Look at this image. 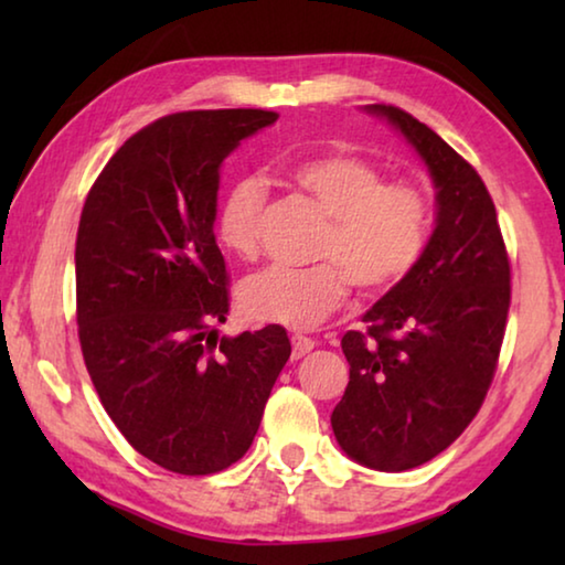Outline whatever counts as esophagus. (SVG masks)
<instances>
[{"instance_id": "1", "label": "esophagus", "mask_w": 565, "mask_h": 565, "mask_svg": "<svg viewBox=\"0 0 565 565\" xmlns=\"http://www.w3.org/2000/svg\"><path fill=\"white\" fill-rule=\"evenodd\" d=\"M313 347H317V343H313L309 337L296 333V337H291V359H303L306 353L313 351Z\"/></svg>"}]
</instances>
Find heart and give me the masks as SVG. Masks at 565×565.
I'll use <instances>...</instances> for the list:
<instances>
[{
    "label": "heart",
    "mask_w": 565,
    "mask_h": 565,
    "mask_svg": "<svg viewBox=\"0 0 565 565\" xmlns=\"http://www.w3.org/2000/svg\"><path fill=\"white\" fill-rule=\"evenodd\" d=\"M289 177L329 216L319 262L303 269L269 266L238 286L246 317L286 329H313L339 309L349 284L386 291L416 269L431 234V199L411 181H386L374 161L329 151L294 164ZM264 179H236L218 202L216 236L228 254L254 259L266 206Z\"/></svg>",
    "instance_id": "1"
}]
</instances>
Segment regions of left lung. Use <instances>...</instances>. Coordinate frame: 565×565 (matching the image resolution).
Returning <instances> with one entry per match:
<instances>
[{"label": "left lung", "mask_w": 565, "mask_h": 565, "mask_svg": "<svg viewBox=\"0 0 565 565\" xmlns=\"http://www.w3.org/2000/svg\"><path fill=\"white\" fill-rule=\"evenodd\" d=\"M428 169L436 226L404 281L341 339L349 386L331 414L343 454L374 471H408L451 446L493 381L511 303V266L491 194L476 169L404 109L369 104Z\"/></svg>", "instance_id": "1"}]
</instances>
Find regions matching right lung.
Listing matches in <instances>:
<instances>
[{
    "mask_svg": "<svg viewBox=\"0 0 565 565\" xmlns=\"http://www.w3.org/2000/svg\"><path fill=\"white\" fill-rule=\"evenodd\" d=\"M279 119L264 109L179 111L134 134L102 169L76 232V323L102 406L167 471L242 458L291 356L286 329L218 337L228 276L216 246L224 159Z\"/></svg>",
    "mask_w": 565,
    "mask_h": 565,
    "instance_id": "right-lung-1",
    "label": "right lung"
}]
</instances>
